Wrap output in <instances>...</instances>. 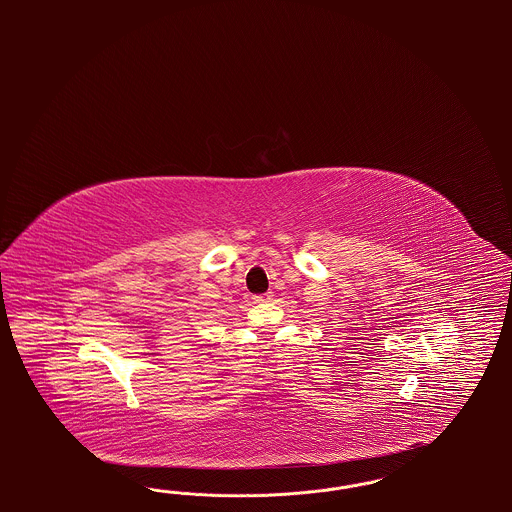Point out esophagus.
Segmentation results:
<instances>
[{
	"instance_id": "esophagus-1",
	"label": "esophagus",
	"mask_w": 512,
	"mask_h": 512,
	"mask_svg": "<svg viewBox=\"0 0 512 512\" xmlns=\"http://www.w3.org/2000/svg\"><path fill=\"white\" fill-rule=\"evenodd\" d=\"M253 299V303H265V301H270L272 299V293H261V295H253L251 297Z\"/></svg>"
}]
</instances>
